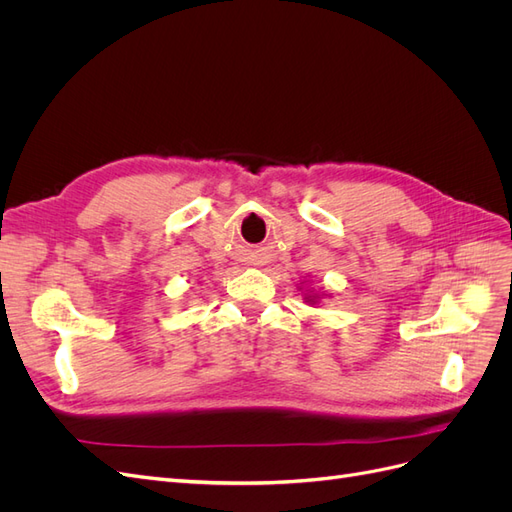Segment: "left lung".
Listing matches in <instances>:
<instances>
[{"instance_id": "8db88e82", "label": "left lung", "mask_w": 512, "mask_h": 512, "mask_svg": "<svg viewBox=\"0 0 512 512\" xmlns=\"http://www.w3.org/2000/svg\"><path fill=\"white\" fill-rule=\"evenodd\" d=\"M318 299H320V294H318V292H314V290L305 294V301H307L309 305H316V303H318Z\"/></svg>"}]
</instances>
